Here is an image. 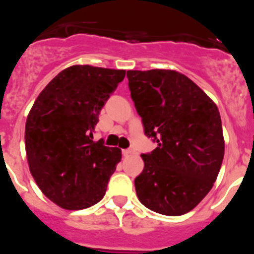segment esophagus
Wrapping results in <instances>:
<instances>
[{
	"mask_svg": "<svg viewBox=\"0 0 254 254\" xmlns=\"http://www.w3.org/2000/svg\"><path fill=\"white\" fill-rule=\"evenodd\" d=\"M122 153H124V155H129V154H133V153H134V150H133V149H124V150H122Z\"/></svg>",
	"mask_w": 254,
	"mask_h": 254,
	"instance_id": "esophagus-1",
	"label": "esophagus"
}]
</instances>
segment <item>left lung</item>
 Listing matches in <instances>:
<instances>
[{
	"label": "left lung",
	"instance_id": "8db88e82",
	"mask_svg": "<svg viewBox=\"0 0 254 254\" xmlns=\"http://www.w3.org/2000/svg\"><path fill=\"white\" fill-rule=\"evenodd\" d=\"M128 86L147 137L158 147L142 154L134 179L139 201L152 211L180 216L211 190L225 153L215 102L174 70H128Z\"/></svg>",
	"mask_w": 254,
	"mask_h": 254
}]
</instances>
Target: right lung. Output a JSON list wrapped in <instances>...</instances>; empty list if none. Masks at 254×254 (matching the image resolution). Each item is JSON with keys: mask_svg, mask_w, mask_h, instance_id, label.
I'll return each instance as SVG.
<instances>
[{"mask_svg": "<svg viewBox=\"0 0 254 254\" xmlns=\"http://www.w3.org/2000/svg\"><path fill=\"white\" fill-rule=\"evenodd\" d=\"M126 70L72 65L39 94L26 122V153L43 194L65 210L97 204L121 149L92 140L99 115Z\"/></svg>", "mask_w": 254, "mask_h": 254, "instance_id": "1", "label": "right lung"}]
</instances>
